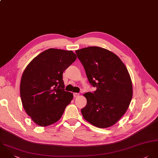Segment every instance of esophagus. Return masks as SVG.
I'll return each instance as SVG.
<instances>
[{
  "label": "esophagus",
  "mask_w": 158,
  "mask_h": 158,
  "mask_svg": "<svg viewBox=\"0 0 158 158\" xmlns=\"http://www.w3.org/2000/svg\"><path fill=\"white\" fill-rule=\"evenodd\" d=\"M73 95H74V98H77V97H78V96H79V94H78V93H74V94H73Z\"/></svg>",
  "instance_id": "obj_1"
}]
</instances>
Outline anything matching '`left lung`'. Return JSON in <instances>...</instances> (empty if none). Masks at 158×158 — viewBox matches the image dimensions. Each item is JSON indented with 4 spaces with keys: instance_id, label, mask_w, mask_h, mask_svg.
<instances>
[{
    "instance_id": "obj_1",
    "label": "left lung",
    "mask_w": 158,
    "mask_h": 158,
    "mask_svg": "<svg viewBox=\"0 0 158 158\" xmlns=\"http://www.w3.org/2000/svg\"><path fill=\"white\" fill-rule=\"evenodd\" d=\"M88 80L96 90L84 94L83 117L94 126L114 125L125 112L132 97L131 79L124 63L113 52L96 46L76 51Z\"/></svg>"
}]
</instances>
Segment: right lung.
<instances>
[{"mask_svg": "<svg viewBox=\"0 0 158 158\" xmlns=\"http://www.w3.org/2000/svg\"><path fill=\"white\" fill-rule=\"evenodd\" d=\"M77 57L71 51L50 48L38 55L23 72L20 95L23 107L38 125L57 122L73 95L64 90L63 71Z\"/></svg>", "mask_w": 158, "mask_h": 158, "instance_id": "right-lung-1", "label": "right lung"}]
</instances>
